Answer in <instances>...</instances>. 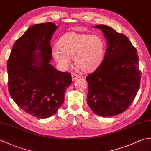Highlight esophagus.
<instances>
[{
    "instance_id": "34e87169",
    "label": "esophagus",
    "mask_w": 151,
    "mask_h": 151,
    "mask_svg": "<svg viewBox=\"0 0 151 151\" xmlns=\"http://www.w3.org/2000/svg\"><path fill=\"white\" fill-rule=\"evenodd\" d=\"M71 76H72V80H73V81H75V80L77 79V78H78L80 77L79 75H78L77 74H75V73H72Z\"/></svg>"
}]
</instances>
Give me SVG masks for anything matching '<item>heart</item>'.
<instances>
[{
	"label": "heart",
	"instance_id": "b5f03b06",
	"mask_svg": "<svg viewBox=\"0 0 151 151\" xmlns=\"http://www.w3.org/2000/svg\"><path fill=\"white\" fill-rule=\"evenodd\" d=\"M59 49H54L52 56L63 68L70 65L74 57L75 65L83 72H91L100 65L103 59V41L97 35L69 32L57 42Z\"/></svg>",
	"mask_w": 151,
	"mask_h": 151
}]
</instances>
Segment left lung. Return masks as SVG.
I'll list each match as a JSON object with an SVG mask.
<instances>
[{"label":"left lung","instance_id":"1","mask_svg":"<svg viewBox=\"0 0 151 151\" xmlns=\"http://www.w3.org/2000/svg\"><path fill=\"white\" fill-rule=\"evenodd\" d=\"M107 40L104 58L86 76L87 102L95 114L111 117L130 106L139 90L141 71L137 50L125 35L106 25H96Z\"/></svg>","mask_w":151,"mask_h":151}]
</instances>
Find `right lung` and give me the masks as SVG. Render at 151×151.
I'll use <instances>...</instances> for the list:
<instances>
[{"mask_svg": "<svg viewBox=\"0 0 151 151\" xmlns=\"http://www.w3.org/2000/svg\"><path fill=\"white\" fill-rule=\"evenodd\" d=\"M56 28L52 22L28 28L15 42L8 60L9 94L22 110L37 118L56 113L72 83L70 73L59 71L50 64V41Z\"/></svg>", "mask_w": 151, "mask_h": 151, "instance_id": "1", "label": "right lung"}]
</instances>
